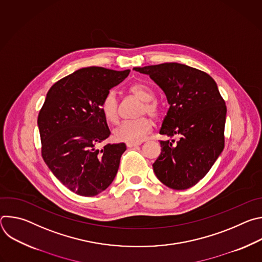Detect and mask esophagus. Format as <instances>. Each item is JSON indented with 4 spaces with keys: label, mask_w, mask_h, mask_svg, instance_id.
Segmentation results:
<instances>
[{
    "label": "esophagus",
    "mask_w": 262,
    "mask_h": 262,
    "mask_svg": "<svg viewBox=\"0 0 262 262\" xmlns=\"http://www.w3.org/2000/svg\"><path fill=\"white\" fill-rule=\"evenodd\" d=\"M139 145H141V143H140V142H139V143H127V144H126V146H127L128 148L136 147V146H139Z\"/></svg>",
    "instance_id": "34e87169"
}]
</instances>
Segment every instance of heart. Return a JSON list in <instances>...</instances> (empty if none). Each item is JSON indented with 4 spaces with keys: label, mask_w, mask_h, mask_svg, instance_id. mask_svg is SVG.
I'll return each instance as SVG.
<instances>
[{
    "label": "heart",
    "mask_w": 262,
    "mask_h": 262,
    "mask_svg": "<svg viewBox=\"0 0 262 262\" xmlns=\"http://www.w3.org/2000/svg\"><path fill=\"white\" fill-rule=\"evenodd\" d=\"M128 92L139 100L143 101V105L140 110V115H150L154 118H158L161 115V107L158 102L152 101L155 94L152 90L142 83H135L128 88ZM101 113L104 119L110 123H116L119 118L118 100L115 92H108L101 104ZM152 121L146 116L137 120L125 121L119 124L113 132V137L117 142L124 143H139L152 130Z\"/></svg>",
    "instance_id": "1"
}]
</instances>
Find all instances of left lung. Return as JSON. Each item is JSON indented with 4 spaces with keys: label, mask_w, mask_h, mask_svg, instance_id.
I'll return each instance as SVG.
<instances>
[{
    "label": "left lung",
    "mask_w": 262,
    "mask_h": 262,
    "mask_svg": "<svg viewBox=\"0 0 262 262\" xmlns=\"http://www.w3.org/2000/svg\"><path fill=\"white\" fill-rule=\"evenodd\" d=\"M134 70L150 77L167 97L170 107L160 134L179 138L176 143L161 141L155 174L171 189H189L207 174L223 151L225 101L210 76L188 65L163 63Z\"/></svg>",
    "instance_id": "obj_1"
}]
</instances>
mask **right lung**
<instances>
[{"mask_svg":"<svg viewBox=\"0 0 262 262\" xmlns=\"http://www.w3.org/2000/svg\"><path fill=\"white\" fill-rule=\"evenodd\" d=\"M129 71L81 68L51 87L39 112L42 158L66 188L80 196L99 194L117 174L126 145L96 148L111 135L100 104Z\"/></svg>","mask_w":262,"mask_h":262,"instance_id":"right-lung-1","label":"right lung"}]
</instances>
